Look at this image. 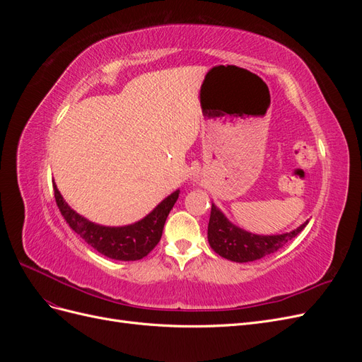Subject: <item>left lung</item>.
<instances>
[{
	"instance_id": "1",
	"label": "left lung",
	"mask_w": 362,
	"mask_h": 362,
	"mask_svg": "<svg viewBox=\"0 0 362 362\" xmlns=\"http://www.w3.org/2000/svg\"><path fill=\"white\" fill-rule=\"evenodd\" d=\"M305 222L290 233L279 235H257L233 225L223 213L211 205L210 222H208V243L216 254L235 262L255 261L266 255L275 254L306 226Z\"/></svg>"
}]
</instances>
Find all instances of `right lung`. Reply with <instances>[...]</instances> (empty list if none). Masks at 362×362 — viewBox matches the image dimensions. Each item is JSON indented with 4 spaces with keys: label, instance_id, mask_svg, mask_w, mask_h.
<instances>
[{
    "label": "right lung",
    "instance_id": "obj_1",
    "mask_svg": "<svg viewBox=\"0 0 362 362\" xmlns=\"http://www.w3.org/2000/svg\"><path fill=\"white\" fill-rule=\"evenodd\" d=\"M52 187L54 198H56L59 210L66 223L100 254L119 261L141 259L157 246L163 234L164 222L180 196V190L173 192L146 217L133 225L103 226L89 222L78 213H75L63 199L56 182L52 184Z\"/></svg>",
    "mask_w": 362,
    "mask_h": 362
}]
</instances>
